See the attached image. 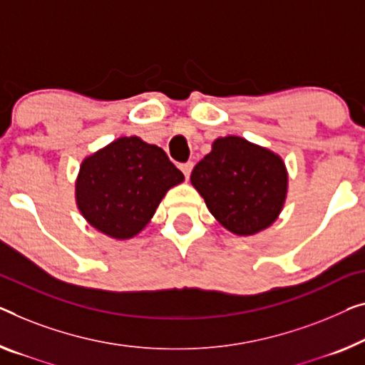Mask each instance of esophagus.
<instances>
[{"instance_id": "34e87169", "label": "esophagus", "mask_w": 365, "mask_h": 365, "mask_svg": "<svg viewBox=\"0 0 365 365\" xmlns=\"http://www.w3.org/2000/svg\"><path fill=\"white\" fill-rule=\"evenodd\" d=\"M180 170L183 172V175L188 178L190 173H192V170H193V164H192V162H187V164H182V165H180Z\"/></svg>"}]
</instances>
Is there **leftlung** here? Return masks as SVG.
Returning a JSON list of instances; mask_svg holds the SVG:
<instances>
[{"label": "left lung", "instance_id": "1", "mask_svg": "<svg viewBox=\"0 0 365 365\" xmlns=\"http://www.w3.org/2000/svg\"><path fill=\"white\" fill-rule=\"evenodd\" d=\"M210 213L236 236H254L284 210L288 172L274 150L239 135L215 139L190 177Z\"/></svg>", "mask_w": 365, "mask_h": 365}]
</instances>
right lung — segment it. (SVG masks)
<instances>
[{"label":"right lung","mask_w":365,"mask_h":365,"mask_svg":"<svg viewBox=\"0 0 365 365\" xmlns=\"http://www.w3.org/2000/svg\"><path fill=\"white\" fill-rule=\"evenodd\" d=\"M183 180L160 148L124 135L81 160L75 201L98 232L128 241L149 225L168 190Z\"/></svg>","instance_id":"1"}]
</instances>
